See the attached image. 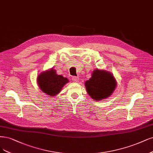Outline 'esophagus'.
<instances>
[{"mask_svg": "<svg viewBox=\"0 0 153 153\" xmlns=\"http://www.w3.org/2000/svg\"><path fill=\"white\" fill-rule=\"evenodd\" d=\"M72 80L74 82H78L79 81V78L78 76H73Z\"/></svg>", "mask_w": 153, "mask_h": 153, "instance_id": "obj_1", "label": "esophagus"}]
</instances>
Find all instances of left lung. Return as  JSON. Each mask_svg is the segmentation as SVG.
<instances>
[{
    "instance_id": "obj_1",
    "label": "left lung",
    "mask_w": 153,
    "mask_h": 153,
    "mask_svg": "<svg viewBox=\"0 0 153 153\" xmlns=\"http://www.w3.org/2000/svg\"><path fill=\"white\" fill-rule=\"evenodd\" d=\"M86 90L92 99L101 101L109 97L117 86V81L112 73L101 70H95L92 76L85 83Z\"/></svg>"
}]
</instances>
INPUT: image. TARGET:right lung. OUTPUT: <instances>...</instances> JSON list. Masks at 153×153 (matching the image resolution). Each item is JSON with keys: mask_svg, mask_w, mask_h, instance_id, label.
I'll use <instances>...</instances> for the list:
<instances>
[{"mask_svg": "<svg viewBox=\"0 0 153 153\" xmlns=\"http://www.w3.org/2000/svg\"><path fill=\"white\" fill-rule=\"evenodd\" d=\"M68 82V78L57 75L54 69L41 73L37 77V83L40 90L51 96H55L59 93Z\"/></svg>", "mask_w": 153, "mask_h": 153, "instance_id": "add662e5", "label": "right lung"}]
</instances>
